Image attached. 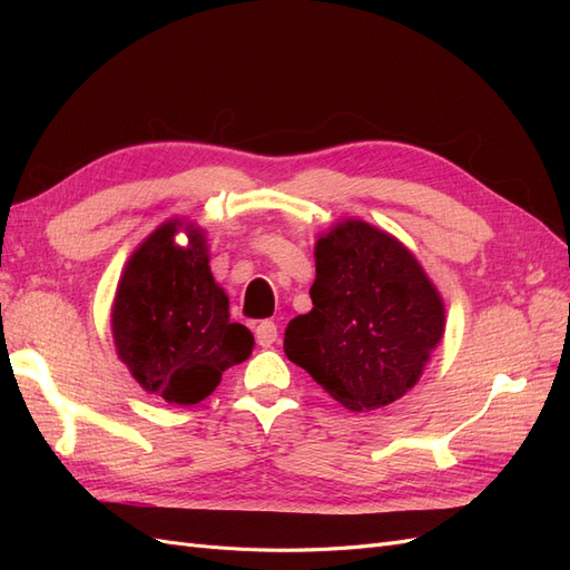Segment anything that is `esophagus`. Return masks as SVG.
<instances>
[{
    "label": "esophagus",
    "mask_w": 570,
    "mask_h": 570,
    "mask_svg": "<svg viewBox=\"0 0 570 570\" xmlns=\"http://www.w3.org/2000/svg\"><path fill=\"white\" fill-rule=\"evenodd\" d=\"M256 342L262 344V347H271V344L278 342V325L273 321H262L256 325Z\"/></svg>",
    "instance_id": "34e87169"
}]
</instances>
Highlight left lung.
Returning a JSON list of instances; mask_svg holds the SVG:
<instances>
[{
    "instance_id": "1",
    "label": "left lung",
    "mask_w": 570,
    "mask_h": 570,
    "mask_svg": "<svg viewBox=\"0 0 570 570\" xmlns=\"http://www.w3.org/2000/svg\"><path fill=\"white\" fill-rule=\"evenodd\" d=\"M314 258V308L287 323V358L350 411L396 402L444 335L440 289L406 245L361 218L323 233Z\"/></svg>"
}]
</instances>
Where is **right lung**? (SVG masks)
I'll return each instance as SVG.
<instances>
[{
    "label": "right lung",
    "mask_w": 570,
    "mask_h": 570,
    "mask_svg": "<svg viewBox=\"0 0 570 570\" xmlns=\"http://www.w3.org/2000/svg\"><path fill=\"white\" fill-rule=\"evenodd\" d=\"M178 232L188 235L187 246L175 243ZM228 308L204 228L168 218L120 273L111 306L116 354L145 392L168 404H197L254 350L252 331L233 323Z\"/></svg>",
    "instance_id": "obj_1"
}]
</instances>
